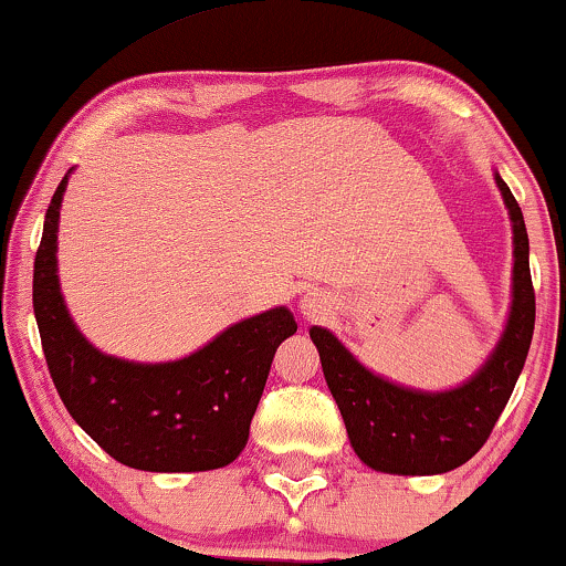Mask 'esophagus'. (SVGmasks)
Listing matches in <instances>:
<instances>
[{
  "mask_svg": "<svg viewBox=\"0 0 566 566\" xmlns=\"http://www.w3.org/2000/svg\"><path fill=\"white\" fill-rule=\"evenodd\" d=\"M298 306H302V315L312 323H319V319L331 315V302L323 294H306Z\"/></svg>",
  "mask_w": 566,
  "mask_h": 566,
  "instance_id": "obj_1",
  "label": "esophagus"
}]
</instances>
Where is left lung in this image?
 Listing matches in <instances>:
<instances>
[{"label": "left lung", "instance_id": "8db88e82", "mask_svg": "<svg viewBox=\"0 0 566 566\" xmlns=\"http://www.w3.org/2000/svg\"><path fill=\"white\" fill-rule=\"evenodd\" d=\"M514 228V302L493 357L464 386L420 394L378 378L359 365L333 333L312 327L323 373L346 422L348 441L367 467L394 475H441L470 462L496 428L525 367L535 327L525 218L509 186L496 176Z\"/></svg>", "mask_w": 566, "mask_h": 566}]
</instances>
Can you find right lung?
<instances>
[{
    "mask_svg": "<svg viewBox=\"0 0 566 566\" xmlns=\"http://www.w3.org/2000/svg\"><path fill=\"white\" fill-rule=\"evenodd\" d=\"M67 176L49 201L33 262V312L49 375L70 417L125 467L201 472L233 462L249 438L275 348L296 333L285 306L228 327L167 365L99 354L75 331L57 283V220Z\"/></svg>",
    "mask_w": 566,
    "mask_h": 566,
    "instance_id": "obj_1",
    "label": "right lung"
}]
</instances>
